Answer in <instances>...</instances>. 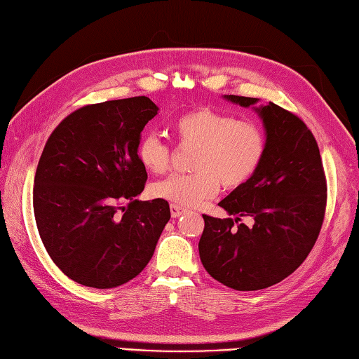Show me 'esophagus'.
Masks as SVG:
<instances>
[{
    "instance_id": "obj_1",
    "label": "esophagus",
    "mask_w": 359,
    "mask_h": 359,
    "mask_svg": "<svg viewBox=\"0 0 359 359\" xmlns=\"http://www.w3.org/2000/svg\"><path fill=\"white\" fill-rule=\"evenodd\" d=\"M186 212V209L184 208H181V206H178V204H172L170 206V214H172V217L173 218H178V217H181L182 214H184Z\"/></svg>"
}]
</instances>
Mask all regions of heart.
<instances>
[{"label": "heart", "instance_id": "obj_1", "mask_svg": "<svg viewBox=\"0 0 359 359\" xmlns=\"http://www.w3.org/2000/svg\"><path fill=\"white\" fill-rule=\"evenodd\" d=\"M173 136L180 145L196 147L187 175H172L151 186V194L180 206H200L218 194L245 186L254 178L266 155V135L257 122L237 119L214 108H195L173 121ZM136 156L145 170L165 173L172 150L156 135L139 139Z\"/></svg>", "mask_w": 359, "mask_h": 359}]
</instances>
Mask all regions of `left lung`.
Returning a JSON list of instances; mask_svg holds the SVG:
<instances>
[{
	"label": "left lung",
	"mask_w": 359,
	"mask_h": 359,
	"mask_svg": "<svg viewBox=\"0 0 359 359\" xmlns=\"http://www.w3.org/2000/svg\"><path fill=\"white\" fill-rule=\"evenodd\" d=\"M241 107L255 97L224 96ZM266 130V155L259 172L218 206L236 218L203 215L198 250L215 280L237 291L282 282L302 265L323 228L327 180L316 139L305 122L279 105L255 108ZM241 216H251L248 229Z\"/></svg>",
	"instance_id": "obj_1"
}]
</instances>
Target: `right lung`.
Here are the masks:
<instances>
[{
  "instance_id": "obj_1",
  "label": "right lung",
  "mask_w": 359,
  "mask_h": 359,
  "mask_svg": "<svg viewBox=\"0 0 359 359\" xmlns=\"http://www.w3.org/2000/svg\"><path fill=\"white\" fill-rule=\"evenodd\" d=\"M156 113L145 96L85 105L43 149L34 180L36 228L60 271L85 287L135 279L170 220L165 200H135L147 181L136 147Z\"/></svg>"
}]
</instances>
